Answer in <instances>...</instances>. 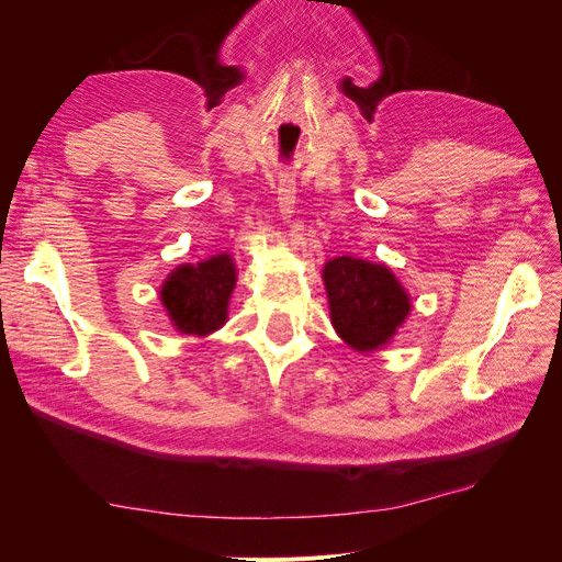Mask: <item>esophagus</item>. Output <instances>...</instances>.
<instances>
[{
	"mask_svg": "<svg viewBox=\"0 0 562 562\" xmlns=\"http://www.w3.org/2000/svg\"><path fill=\"white\" fill-rule=\"evenodd\" d=\"M295 180L291 173H281L279 176V187H277V201H279V213L283 220H291L295 213Z\"/></svg>",
	"mask_w": 562,
	"mask_h": 562,
	"instance_id": "34e87169",
	"label": "esophagus"
}]
</instances>
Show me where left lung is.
Returning a JSON list of instances; mask_svg holds the SVG:
<instances>
[{
    "mask_svg": "<svg viewBox=\"0 0 562 562\" xmlns=\"http://www.w3.org/2000/svg\"><path fill=\"white\" fill-rule=\"evenodd\" d=\"M335 333L359 353L386 347L413 312L394 271L361 258H333L321 269Z\"/></svg>",
    "mask_w": 562,
    "mask_h": 562,
    "instance_id": "8db88e82",
    "label": "left lung"
}]
</instances>
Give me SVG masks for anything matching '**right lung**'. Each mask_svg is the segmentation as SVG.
I'll return each mask as SVG.
<instances>
[{"instance_id": "1", "label": "right lung", "mask_w": 562, "mask_h": 562, "mask_svg": "<svg viewBox=\"0 0 562 562\" xmlns=\"http://www.w3.org/2000/svg\"><path fill=\"white\" fill-rule=\"evenodd\" d=\"M234 285V258L220 252L196 265L176 267L161 283L159 300L180 335L206 337L227 323Z\"/></svg>"}]
</instances>
